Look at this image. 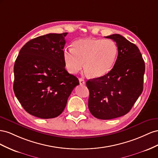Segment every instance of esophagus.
I'll return each instance as SVG.
<instances>
[{
	"mask_svg": "<svg viewBox=\"0 0 158 158\" xmlns=\"http://www.w3.org/2000/svg\"><path fill=\"white\" fill-rule=\"evenodd\" d=\"M79 83H80V85H85V81L83 78H80L79 79Z\"/></svg>",
	"mask_w": 158,
	"mask_h": 158,
	"instance_id": "1",
	"label": "esophagus"
}]
</instances>
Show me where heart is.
Wrapping results in <instances>:
<instances>
[{
    "label": "heart",
    "instance_id": "b5f03b06",
    "mask_svg": "<svg viewBox=\"0 0 158 158\" xmlns=\"http://www.w3.org/2000/svg\"><path fill=\"white\" fill-rule=\"evenodd\" d=\"M118 47L110 40L85 38L73 44V49H65L64 59L65 66L71 73L82 69L92 78H100L109 73L113 67Z\"/></svg>",
    "mask_w": 158,
    "mask_h": 158
}]
</instances>
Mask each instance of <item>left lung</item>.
Listing matches in <instances>:
<instances>
[{
  "label": "left lung",
  "instance_id": "left-lung-1",
  "mask_svg": "<svg viewBox=\"0 0 158 158\" xmlns=\"http://www.w3.org/2000/svg\"><path fill=\"white\" fill-rule=\"evenodd\" d=\"M110 38L116 43L118 53L110 71L104 77L88 80V107L93 116L102 120L124 116L143 91L145 64L136 45L120 34Z\"/></svg>",
  "mask_w": 158,
  "mask_h": 158
}]
</instances>
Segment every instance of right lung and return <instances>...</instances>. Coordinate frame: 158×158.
Masks as SVG:
<instances>
[{
    "instance_id": "1",
    "label": "right lung",
    "mask_w": 158,
    "mask_h": 158,
    "mask_svg": "<svg viewBox=\"0 0 158 158\" xmlns=\"http://www.w3.org/2000/svg\"><path fill=\"white\" fill-rule=\"evenodd\" d=\"M67 32L48 34L22 47L14 66L13 89L24 110L38 118L62 113L78 79L65 69L64 50Z\"/></svg>"
}]
</instances>
